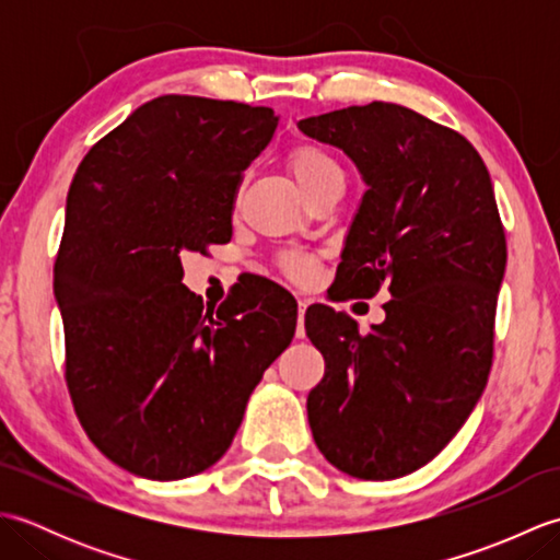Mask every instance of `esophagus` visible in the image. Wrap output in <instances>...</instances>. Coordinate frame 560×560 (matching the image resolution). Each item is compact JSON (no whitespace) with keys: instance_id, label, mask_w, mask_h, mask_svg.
Wrapping results in <instances>:
<instances>
[{"instance_id":"obj_1","label":"esophagus","mask_w":560,"mask_h":560,"mask_svg":"<svg viewBox=\"0 0 560 560\" xmlns=\"http://www.w3.org/2000/svg\"><path fill=\"white\" fill-rule=\"evenodd\" d=\"M311 305V299H299V319L303 323V315H305V307ZM305 331H303V325H299V337H303Z\"/></svg>"}]
</instances>
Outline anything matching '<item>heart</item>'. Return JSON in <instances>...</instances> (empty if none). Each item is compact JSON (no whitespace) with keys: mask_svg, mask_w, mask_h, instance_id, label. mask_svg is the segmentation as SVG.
<instances>
[{"mask_svg":"<svg viewBox=\"0 0 560 560\" xmlns=\"http://www.w3.org/2000/svg\"><path fill=\"white\" fill-rule=\"evenodd\" d=\"M287 163H289V171L295 177V183L301 185L305 195H311L315 187L325 185L329 180H343V171H341L339 161L331 156L325 147L313 144V141L295 144L289 151ZM279 265L283 269V273L295 281H305L313 273V261L299 253L281 255Z\"/></svg>","mask_w":560,"mask_h":560,"instance_id":"heart-1","label":"heart"}]
</instances>
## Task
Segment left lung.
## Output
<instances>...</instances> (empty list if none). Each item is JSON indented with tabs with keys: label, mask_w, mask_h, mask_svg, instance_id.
Segmentation results:
<instances>
[{
	"label": "left lung",
	"mask_w": 560,
	"mask_h": 560,
	"mask_svg": "<svg viewBox=\"0 0 560 560\" xmlns=\"http://www.w3.org/2000/svg\"><path fill=\"white\" fill-rule=\"evenodd\" d=\"M307 137L343 149L368 185L337 269L339 299L387 287L385 323L311 305L325 355L307 395L319 452L365 481L421 469L457 435L489 383L505 231L491 175L467 139L397 103L307 117Z\"/></svg>",
	"instance_id": "obj_1"
}]
</instances>
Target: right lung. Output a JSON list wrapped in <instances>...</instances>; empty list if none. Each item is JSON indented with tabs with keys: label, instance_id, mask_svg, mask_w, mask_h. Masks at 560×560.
<instances>
[{
	"label": "right lung",
	"instance_id": "add662e5",
	"mask_svg": "<svg viewBox=\"0 0 560 560\" xmlns=\"http://www.w3.org/2000/svg\"><path fill=\"white\" fill-rule=\"evenodd\" d=\"M277 122L265 105L171 93L96 141L71 180L55 259L65 380L91 443L137 477L217 464L295 335L299 305L273 281L205 311L180 261L231 241L243 173Z\"/></svg>",
	"mask_w": 560,
	"mask_h": 560
}]
</instances>
